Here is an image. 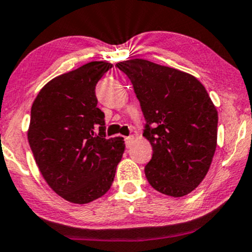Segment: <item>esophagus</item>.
I'll return each mask as SVG.
<instances>
[{
	"mask_svg": "<svg viewBox=\"0 0 252 252\" xmlns=\"http://www.w3.org/2000/svg\"><path fill=\"white\" fill-rule=\"evenodd\" d=\"M133 140H134V137L133 135H128V137L125 138V141H126V146L127 148H129V146L133 144Z\"/></svg>",
	"mask_w": 252,
	"mask_h": 252,
	"instance_id": "34e87169",
	"label": "esophagus"
}]
</instances>
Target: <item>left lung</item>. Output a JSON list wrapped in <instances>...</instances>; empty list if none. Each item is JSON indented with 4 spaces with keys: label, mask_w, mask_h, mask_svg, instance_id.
<instances>
[{
    "label": "left lung",
    "mask_w": 252,
    "mask_h": 252,
    "mask_svg": "<svg viewBox=\"0 0 252 252\" xmlns=\"http://www.w3.org/2000/svg\"><path fill=\"white\" fill-rule=\"evenodd\" d=\"M117 67L133 84L152 146L145 176L169 196L193 191L210 169L217 148L218 112L207 90L193 75L135 58Z\"/></svg>",
    "instance_id": "1"
}]
</instances>
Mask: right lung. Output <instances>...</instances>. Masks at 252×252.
Segmentation results:
<instances>
[{"instance_id": "add662e5", "label": "right lung", "mask_w": 252, "mask_h": 252, "mask_svg": "<svg viewBox=\"0 0 252 252\" xmlns=\"http://www.w3.org/2000/svg\"><path fill=\"white\" fill-rule=\"evenodd\" d=\"M113 66L90 62L45 84L33 101L27 138L42 177L72 203L104 195L125 151L124 138H106L96 83Z\"/></svg>"}]
</instances>
